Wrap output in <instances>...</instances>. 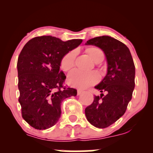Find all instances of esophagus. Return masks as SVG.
<instances>
[{
  "label": "esophagus",
  "instance_id": "34e87169",
  "mask_svg": "<svg viewBox=\"0 0 153 153\" xmlns=\"http://www.w3.org/2000/svg\"><path fill=\"white\" fill-rule=\"evenodd\" d=\"M82 93V90H80V89H78V90H77V94L78 95H80Z\"/></svg>",
  "mask_w": 153,
  "mask_h": 153
}]
</instances>
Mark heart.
<instances>
[{
  "label": "heart",
  "instance_id": "heart-1",
  "mask_svg": "<svg viewBox=\"0 0 153 153\" xmlns=\"http://www.w3.org/2000/svg\"><path fill=\"white\" fill-rule=\"evenodd\" d=\"M90 57L95 62L103 59V52L98 47H91L87 50ZM75 52L71 51L67 53L61 60V68L64 71H69L74 65ZM99 80V75L96 72H82L75 69L68 73L67 82L68 85L77 88H86L96 83Z\"/></svg>",
  "mask_w": 153,
  "mask_h": 153
}]
</instances>
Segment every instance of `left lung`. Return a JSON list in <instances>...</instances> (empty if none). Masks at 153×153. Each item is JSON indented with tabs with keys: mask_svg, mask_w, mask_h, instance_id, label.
Instances as JSON below:
<instances>
[{
	"mask_svg": "<svg viewBox=\"0 0 153 153\" xmlns=\"http://www.w3.org/2000/svg\"><path fill=\"white\" fill-rule=\"evenodd\" d=\"M85 45L99 47L106 58V76L95 86L101 94L95 96L85 109L87 120L93 126L106 128L124 115L131 101L135 85L134 64L129 48L111 36L91 39Z\"/></svg>",
	"mask_w": 153,
	"mask_h": 153,
	"instance_id": "left-lung-1",
	"label": "left lung"
}]
</instances>
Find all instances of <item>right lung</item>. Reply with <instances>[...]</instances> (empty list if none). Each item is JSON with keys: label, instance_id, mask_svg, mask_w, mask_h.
<instances>
[{"label": "right lung", "instance_id": "right-lung-1", "mask_svg": "<svg viewBox=\"0 0 153 153\" xmlns=\"http://www.w3.org/2000/svg\"><path fill=\"white\" fill-rule=\"evenodd\" d=\"M82 39L63 42L52 36L34 37L24 45L17 62L22 117L36 129H47L61 117V103L77 90L63 87L66 76L59 71L62 57Z\"/></svg>", "mask_w": 153, "mask_h": 153}]
</instances>
